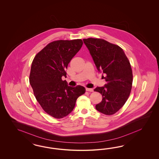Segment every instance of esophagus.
Instances as JSON below:
<instances>
[{
    "instance_id": "34e87169",
    "label": "esophagus",
    "mask_w": 159,
    "mask_h": 159,
    "mask_svg": "<svg viewBox=\"0 0 159 159\" xmlns=\"http://www.w3.org/2000/svg\"><path fill=\"white\" fill-rule=\"evenodd\" d=\"M86 91H88V92H93L94 91V89H92V88H87L86 87Z\"/></svg>"
}]
</instances>
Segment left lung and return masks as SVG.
Returning a JSON list of instances; mask_svg holds the SVG:
<instances>
[{
  "label": "left lung",
  "instance_id": "left-lung-1",
  "mask_svg": "<svg viewBox=\"0 0 159 159\" xmlns=\"http://www.w3.org/2000/svg\"><path fill=\"white\" fill-rule=\"evenodd\" d=\"M83 42L99 72L107 83L97 87L102 100L97 104V110L106 115H112L125 104L130 94L133 81L130 62L123 49L102 39H83ZM105 76L104 77L103 75Z\"/></svg>",
  "mask_w": 159,
  "mask_h": 159
}]
</instances>
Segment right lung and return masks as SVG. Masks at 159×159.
I'll return each mask as SVG.
<instances>
[{
  "instance_id": "add662e5",
  "label": "right lung",
  "mask_w": 159,
  "mask_h": 159,
  "mask_svg": "<svg viewBox=\"0 0 159 159\" xmlns=\"http://www.w3.org/2000/svg\"><path fill=\"white\" fill-rule=\"evenodd\" d=\"M82 45L80 39L53 41L37 53L32 63L29 80L34 96L43 110L55 118L69 115L77 98L86 92L83 86H69L62 80Z\"/></svg>"
}]
</instances>
